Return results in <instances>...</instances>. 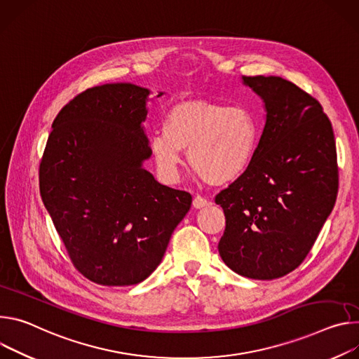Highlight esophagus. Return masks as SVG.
<instances>
[{
	"label": "esophagus",
	"mask_w": 359,
	"mask_h": 359,
	"mask_svg": "<svg viewBox=\"0 0 359 359\" xmlns=\"http://www.w3.org/2000/svg\"><path fill=\"white\" fill-rule=\"evenodd\" d=\"M210 204H211V203L207 200V198H204V196H201V195H195L194 200H192V205H194V208H196V210L204 208V207H207V205H210Z\"/></svg>",
	"instance_id": "1"
}]
</instances>
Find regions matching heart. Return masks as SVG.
<instances>
[{
	"mask_svg": "<svg viewBox=\"0 0 359 359\" xmlns=\"http://www.w3.org/2000/svg\"><path fill=\"white\" fill-rule=\"evenodd\" d=\"M163 130L151 137V151L167 177L178 174L181 151H188V163L198 177L211 185H224L252 164L261 124L244 105L192 100L168 109Z\"/></svg>",
	"mask_w": 359,
	"mask_h": 359,
	"instance_id": "b5f03b06",
	"label": "heart"
}]
</instances>
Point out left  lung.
<instances>
[{
    "instance_id": "1",
    "label": "left lung",
    "mask_w": 359,
    "mask_h": 359,
    "mask_svg": "<svg viewBox=\"0 0 359 359\" xmlns=\"http://www.w3.org/2000/svg\"><path fill=\"white\" fill-rule=\"evenodd\" d=\"M266 121L248 170L215 203L225 214L218 251L236 273L275 280L298 268L338 194L332 124L312 95L281 76H244Z\"/></svg>"
}]
</instances>
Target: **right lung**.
Segmentation results:
<instances>
[{"label": "right lung", "instance_id": "1", "mask_svg": "<svg viewBox=\"0 0 359 359\" xmlns=\"http://www.w3.org/2000/svg\"><path fill=\"white\" fill-rule=\"evenodd\" d=\"M148 95L134 84L78 94L55 116L39 163V192L67 254L100 285L144 281L191 208L189 192L142 168L152 152L141 127Z\"/></svg>", "mask_w": 359, "mask_h": 359}]
</instances>
